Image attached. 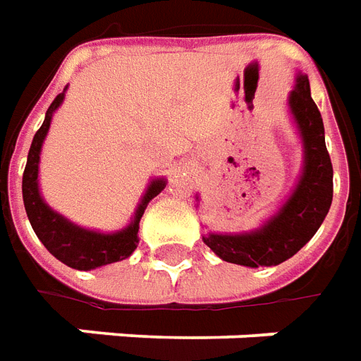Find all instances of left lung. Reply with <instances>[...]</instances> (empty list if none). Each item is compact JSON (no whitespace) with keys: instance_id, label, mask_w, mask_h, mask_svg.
<instances>
[{"instance_id":"8db88e82","label":"left lung","mask_w":361,"mask_h":361,"mask_svg":"<svg viewBox=\"0 0 361 361\" xmlns=\"http://www.w3.org/2000/svg\"><path fill=\"white\" fill-rule=\"evenodd\" d=\"M290 109L303 137L305 167L295 190L267 226L252 233L204 237L226 262L241 267H276L291 258L317 233L332 202V163L324 145L321 112L311 99L309 79L299 75L290 94Z\"/></svg>"}]
</instances>
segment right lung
Segmentation results:
<instances>
[{
    "label": "right lung",
    "mask_w": 361,
    "mask_h": 361,
    "mask_svg": "<svg viewBox=\"0 0 361 361\" xmlns=\"http://www.w3.org/2000/svg\"><path fill=\"white\" fill-rule=\"evenodd\" d=\"M62 101L63 93H60L52 101L50 109L46 111L44 122L32 137L29 157H27V167L23 173V202H25V209H27V216H29L35 233L54 257L71 268L93 270V268L104 267L111 262H118V260L128 258L134 252V249L137 247L140 219L144 216L145 206L165 188V180L163 178L153 180L147 188V192H145L144 200L140 204V208L135 212L134 221L118 233L104 235L87 231V229L73 226L60 214L52 212L38 192V159H40V147H42V142L48 134L54 111L62 104Z\"/></svg>",
    "instance_id": "obj_1"
}]
</instances>
